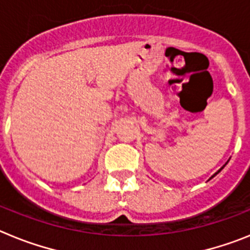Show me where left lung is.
<instances>
[{
    "label": "left lung",
    "mask_w": 250,
    "mask_h": 250,
    "mask_svg": "<svg viewBox=\"0 0 250 250\" xmlns=\"http://www.w3.org/2000/svg\"><path fill=\"white\" fill-rule=\"evenodd\" d=\"M224 167H225V165H224ZM223 167H220V169L219 170H218V171H216V173L215 174H214V175L213 176H211V178H214V176H215L216 175V174H218V173H220V171H222V169H223ZM210 178V179H211Z\"/></svg>",
    "instance_id": "1"
}]
</instances>
